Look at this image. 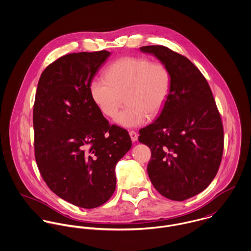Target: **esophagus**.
<instances>
[{
  "mask_svg": "<svg viewBox=\"0 0 251 251\" xmlns=\"http://www.w3.org/2000/svg\"><path fill=\"white\" fill-rule=\"evenodd\" d=\"M129 135H130L131 139H132L133 141H137V140H138V134H137V132H135V131H130V132H129Z\"/></svg>",
  "mask_w": 251,
  "mask_h": 251,
  "instance_id": "1",
  "label": "esophagus"
}]
</instances>
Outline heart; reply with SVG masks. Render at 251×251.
<instances>
[{
    "label": "heart",
    "mask_w": 251,
    "mask_h": 251,
    "mask_svg": "<svg viewBox=\"0 0 251 251\" xmlns=\"http://www.w3.org/2000/svg\"><path fill=\"white\" fill-rule=\"evenodd\" d=\"M105 77H95L89 83V94L108 117H114L126 100V108L115 121L134 128L144 124L148 116H157L167 102L171 89V74L163 62L145 56H123L106 68Z\"/></svg>",
    "instance_id": "obj_1"
}]
</instances>
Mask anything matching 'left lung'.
Instances as JSON below:
<instances>
[{"label":"left lung","instance_id":"1","mask_svg":"<svg viewBox=\"0 0 251 251\" xmlns=\"http://www.w3.org/2000/svg\"><path fill=\"white\" fill-rule=\"evenodd\" d=\"M168 67L171 89L159 117L139 130L151 149L147 166L154 188L183 201L204 191L218 173L223 153V126L208 82L195 64L162 45L140 47Z\"/></svg>","mask_w":251,"mask_h":251}]
</instances>
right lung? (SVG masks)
Wrapping results in <instances>:
<instances>
[{
  "label": "right lung",
  "mask_w": 251,
  "mask_h": 251,
  "mask_svg": "<svg viewBox=\"0 0 251 251\" xmlns=\"http://www.w3.org/2000/svg\"><path fill=\"white\" fill-rule=\"evenodd\" d=\"M108 51L73 53L42 72L33 105L34 155L57 196L84 209L106 203L115 191V166L130 150L128 132L109 124L93 103L89 83Z\"/></svg>",
  "instance_id": "1"
}]
</instances>
